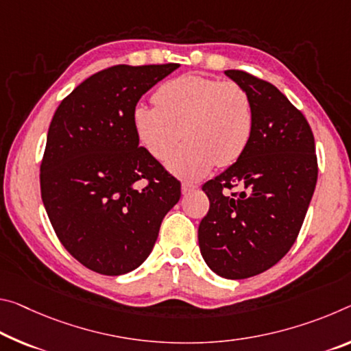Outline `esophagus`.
I'll list each match as a JSON object with an SVG mask.
<instances>
[{
    "instance_id": "34e87169",
    "label": "esophagus",
    "mask_w": 351,
    "mask_h": 351,
    "mask_svg": "<svg viewBox=\"0 0 351 351\" xmlns=\"http://www.w3.org/2000/svg\"><path fill=\"white\" fill-rule=\"evenodd\" d=\"M197 186L195 184H189V182H182L181 186V191H182V195H187V193H192L197 191Z\"/></svg>"
}]
</instances>
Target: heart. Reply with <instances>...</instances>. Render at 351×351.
<instances>
[{
    "instance_id": "obj_1",
    "label": "heart",
    "mask_w": 351,
    "mask_h": 351,
    "mask_svg": "<svg viewBox=\"0 0 351 351\" xmlns=\"http://www.w3.org/2000/svg\"><path fill=\"white\" fill-rule=\"evenodd\" d=\"M156 108L137 106L132 123L138 142L182 180L197 181L217 164H234L253 134L254 112L248 92L237 82L184 75L154 92Z\"/></svg>"
}]
</instances>
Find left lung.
I'll list each match as a JSON object with an SVG mask.
<instances>
[{
	"label": "left lung",
	"mask_w": 351,
	"mask_h": 351,
	"mask_svg": "<svg viewBox=\"0 0 351 351\" xmlns=\"http://www.w3.org/2000/svg\"><path fill=\"white\" fill-rule=\"evenodd\" d=\"M225 75L248 92L254 126L234 164L203 186L209 210L198 226L210 270L243 280L274 267L295 242L317 182V156L304 115L270 82L241 70ZM239 186L241 193H231Z\"/></svg>",
	"instance_id": "8db88e82"
}]
</instances>
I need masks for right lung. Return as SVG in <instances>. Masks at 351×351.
Instances as JSON below:
<instances>
[{"instance_id": "add662e5", "label": "right lung", "mask_w": 351, "mask_h": 351, "mask_svg": "<svg viewBox=\"0 0 351 351\" xmlns=\"http://www.w3.org/2000/svg\"><path fill=\"white\" fill-rule=\"evenodd\" d=\"M115 65L81 82L56 109L40 191L56 234L75 259L117 276L148 258L181 184L138 147V99L178 69Z\"/></svg>"}]
</instances>
